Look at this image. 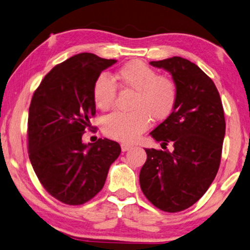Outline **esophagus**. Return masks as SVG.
<instances>
[{
  "label": "esophagus",
  "mask_w": 250,
  "mask_h": 250,
  "mask_svg": "<svg viewBox=\"0 0 250 250\" xmlns=\"http://www.w3.org/2000/svg\"><path fill=\"white\" fill-rule=\"evenodd\" d=\"M121 148H122V151H127L130 149V148H132V146L128 145V144L123 143V144H121Z\"/></svg>",
  "instance_id": "obj_1"
}]
</instances>
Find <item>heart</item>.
Wrapping results in <instances>:
<instances>
[{
  "instance_id": "obj_1",
  "label": "heart",
  "mask_w": 250,
  "mask_h": 250,
  "mask_svg": "<svg viewBox=\"0 0 250 250\" xmlns=\"http://www.w3.org/2000/svg\"><path fill=\"white\" fill-rule=\"evenodd\" d=\"M114 83L106 74L95 79L92 95L96 107L107 111L115 103L117 86L135 91L133 112H115L103 120V133L118 142H134L148 128L150 118L165 121L177 106L179 90L176 81L167 76H158L154 68L134 60L123 65L114 76Z\"/></svg>"
}]
</instances>
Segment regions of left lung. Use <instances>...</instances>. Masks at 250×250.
<instances>
[{"label":"left lung","instance_id":"left-lung-1","mask_svg":"<svg viewBox=\"0 0 250 250\" xmlns=\"http://www.w3.org/2000/svg\"><path fill=\"white\" fill-rule=\"evenodd\" d=\"M167 70L179 90L171 115L150 133L165 149H145L139 173L143 193L161 211L176 213L202 198L216 177L225 136V117L215 84L195 63L181 57L151 61Z\"/></svg>","mask_w":250,"mask_h":250}]
</instances>
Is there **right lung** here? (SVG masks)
Here are the masks:
<instances>
[{
    "label": "right lung",
    "instance_id": "right-lung-1",
    "mask_svg": "<svg viewBox=\"0 0 250 250\" xmlns=\"http://www.w3.org/2000/svg\"><path fill=\"white\" fill-rule=\"evenodd\" d=\"M115 62L82 52L52 68L33 94L29 160L45 190L64 204L81 205L93 199L121 154L120 144L106 138L82 143L90 118L95 116V79Z\"/></svg>",
    "mask_w": 250,
    "mask_h": 250
}]
</instances>
